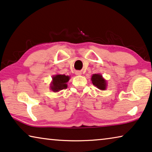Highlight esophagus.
I'll return each instance as SVG.
<instances>
[{"label": "esophagus", "instance_id": "obj_1", "mask_svg": "<svg viewBox=\"0 0 152 152\" xmlns=\"http://www.w3.org/2000/svg\"><path fill=\"white\" fill-rule=\"evenodd\" d=\"M75 74H76V75H81V72L80 71H76Z\"/></svg>", "mask_w": 152, "mask_h": 152}]
</instances>
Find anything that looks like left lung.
<instances>
[{"instance_id": "obj_1", "label": "left lung", "mask_w": 152, "mask_h": 152, "mask_svg": "<svg viewBox=\"0 0 152 152\" xmlns=\"http://www.w3.org/2000/svg\"><path fill=\"white\" fill-rule=\"evenodd\" d=\"M91 80L94 85L98 87L99 89H106V80L102 78V76L100 75V74H94L91 77Z\"/></svg>"}]
</instances>
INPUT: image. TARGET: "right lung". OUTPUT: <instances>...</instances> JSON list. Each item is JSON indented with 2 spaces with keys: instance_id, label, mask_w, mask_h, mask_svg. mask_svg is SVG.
Segmentation results:
<instances>
[{
  "instance_id": "add662e5",
  "label": "right lung",
  "mask_w": 152,
  "mask_h": 152,
  "mask_svg": "<svg viewBox=\"0 0 152 152\" xmlns=\"http://www.w3.org/2000/svg\"><path fill=\"white\" fill-rule=\"evenodd\" d=\"M69 80V77L65 75H56L53 76V83L50 86L51 89L54 92L59 91L61 90L67 89V83Z\"/></svg>"
}]
</instances>
